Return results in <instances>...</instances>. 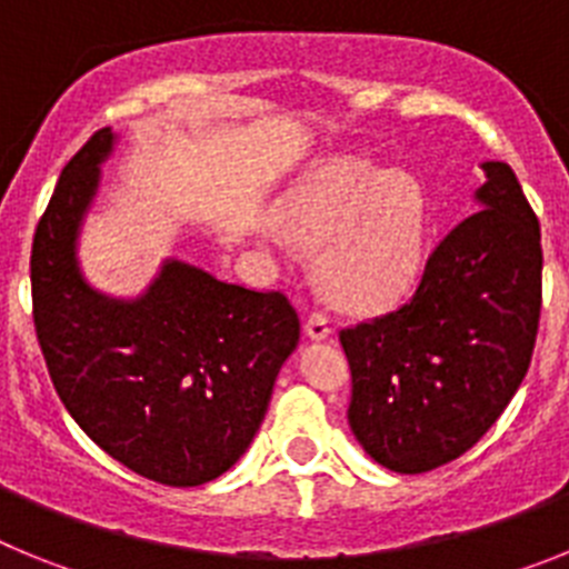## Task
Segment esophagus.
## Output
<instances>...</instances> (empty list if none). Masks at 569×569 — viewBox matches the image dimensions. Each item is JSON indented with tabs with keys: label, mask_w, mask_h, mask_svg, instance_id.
Returning <instances> with one entry per match:
<instances>
[{
	"label": "esophagus",
	"mask_w": 569,
	"mask_h": 569,
	"mask_svg": "<svg viewBox=\"0 0 569 569\" xmlns=\"http://www.w3.org/2000/svg\"><path fill=\"white\" fill-rule=\"evenodd\" d=\"M305 333L310 336V339H328L330 333H333V328H330V319L325 313H310L308 321H305Z\"/></svg>",
	"instance_id": "esophagus-1"
}]
</instances>
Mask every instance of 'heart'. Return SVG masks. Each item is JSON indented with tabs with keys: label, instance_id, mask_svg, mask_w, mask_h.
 <instances>
[{
	"label": "heart",
	"instance_id": "heart-1",
	"mask_svg": "<svg viewBox=\"0 0 569 569\" xmlns=\"http://www.w3.org/2000/svg\"><path fill=\"white\" fill-rule=\"evenodd\" d=\"M284 224L321 244V284L353 310H381L399 301L425 264V193L399 168L333 156L290 193Z\"/></svg>",
	"mask_w": 569,
	"mask_h": 569
}]
</instances>
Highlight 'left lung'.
Instances as JSON below:
<instances>
[{
  "instance_id": "1",
  "label": "left lung",
  "mask_w": 569,
  "mask_h": 569,
  "mask_svg": "<svg viewBox=\"0 0 569 569\" xmlns=\"http://www.w3.org/2000/svg\"><path fill=\"white\" fill-rule=\"evenodd\" d=\"M476 213L430 253L413 299L339 333L350 430L393 472H427L496 425L530 367L541 313V230L519 179L485 162Z\"/></svg>"
}]
</instances>
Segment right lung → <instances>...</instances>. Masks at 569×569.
I'll list each match as a JSON object with an SVG mask.
<instances>
[{"label": "right lung", "mask_w": 569, "mask_h": 569, "mask_svg": "<svg viewBox=\"0 0 569 569\" xmlns=\"http://www.w3.org/2000/svg\"><path fill=\"white\" fill-rule=\"evenodd\" d=\"M113 142L110 128L90 136L37 224V339L59 399L104 453L159 485H204L253 441L299 345V313L284 293L228 284L179 259L136 299L90 288L77 241Z\"/></svg>", "instance_id": "add662e5"}]
</instances>
